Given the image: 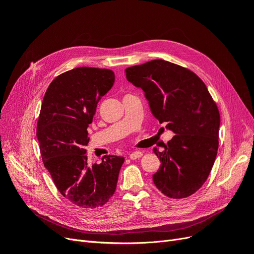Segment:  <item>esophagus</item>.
<instances>
[{"mask_svg":"<svg viewBox=\"0 0 254 254\" xmlns=\"http://www.w3.org/2000/svg\"><path fill=\"white\" fill-rule=\"evenodd\" d=\"M142 155L143 153L141 152V151H133V152H131L129 155V158L131 159V160H135V159H139V158H141L142 157Z\"/></svg>","mask_w":254,"mask_h":254,"instance_id":"obj_1","label":"esophagus"}]
</instances>
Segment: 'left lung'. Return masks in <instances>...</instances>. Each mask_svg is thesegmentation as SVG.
Instances as JSON below:
<instances>
[{
	"label": "left lung",
	"instance_id": "left-lung-1",
	"mask_svg": "<svg viewBox=\"0 0 254 254\" xmlns=\"http://www.w3.org/2000/svg\"><path fill=\"white\" fill-rule=\"evenodd\" d=\"M127 80L141 88L150 110L175 133L152 175L165 196L186 198L202 187L216 159L220 115L204 82L187 67L156 59L127 67Z\"/></svg>",
	"mask_w": 254,
	"mask_h": 254
}]
</instances>
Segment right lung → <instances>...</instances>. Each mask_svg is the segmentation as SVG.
Returning <instances> with one entry per match:
<instances>
[{
	"mask_svg": "<svg viewBox=\"0 0 254 254\" xmlns=\"http://www.w3.org/2000/svg\"><path fill=\"white\" fill-rule=\"evenodd\" d=\"M113 83L114 73L108 68L76 67L57 76L42 101L37 137L43 164L59 193L82 209L108 202L125 161L106 155L99 164L87 162V129Z\"/></svg>",
	"mask_w": 254,
	"mask_h": 254,
	"instance_id": "obj_1",
	"label": "right lung"
}]
</instances>
